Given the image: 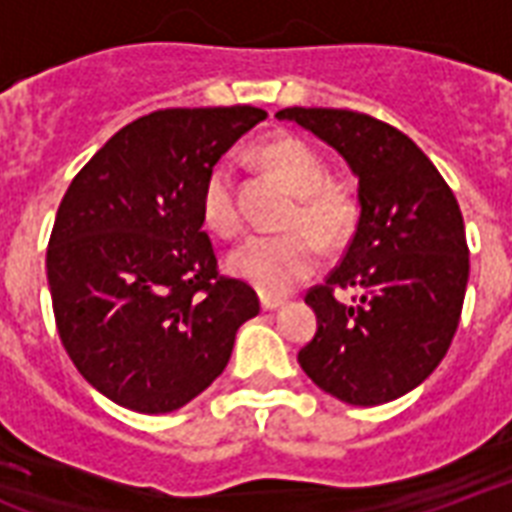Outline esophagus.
Wrapping results in <instances>:
<instances>
[{"label": "esophagus", "instance_id": "obj_1", "mask_svg": "<svg viewBox=\"0 0 512 512\" xmlns=\"http://www.w3.org/2000/svg\"><path fill=\"white\" fill-rule=\"evenodd\" d=\"M284 300L282 298H268V295H263V298H260V308H263V311H276V308L282 306Z\"/></svg>", "mask_w": 512, "mask_h": 512}]
</instances>
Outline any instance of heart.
I'll return each mask as SVG.
<instances>
[{"instance_id": "b5f03b06", "label": "heart", "mask_w": 512, "mask_h": 512, "mask_svg": "<svg viewBox=\"0 0 512 512\" xmlns=\"http://www.w3.org/2000/svg\"><path fill=\"white\" fill-rule=\"evenodd\" d=\"M260 161L295 193L282 225L292 233L252 236L228 255V271L263 295H284L317 271L319 249L341 244L357 222V198L349 187L327 179V163L300 136H273L260 150ZM204 222L217 236L241 230L239 187L228 161L209 169L201 190Z\"/></svg>"}]
</instances>
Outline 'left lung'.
Instances as JSON below:
<instances>
[{
  "instance_id": "left-lung-1",
  "label": "left lung",
  "mask_w": 512,
  "mask_h": 512,
  "mask_svg": "<svg viewBox=\"0 0 512 512\" xmlns=\"http://www.w3.org/2000/svg\"><path fill=\"white\" fill-rule=\"evenodd\" d=\"M276 117L335 147L360 179L349 247L306 292L317 335L300 349V368L349 405L397 400L438 368L462 317L470 249L459 204L427 155L389 123L325 107ZM341 289L355 292L351 304L337 300Z\"/></svg>"
}]
</instances>
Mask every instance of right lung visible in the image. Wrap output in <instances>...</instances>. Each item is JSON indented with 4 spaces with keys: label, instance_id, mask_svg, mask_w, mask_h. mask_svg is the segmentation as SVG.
Here are the masks:
<instances>
[{
    "label": "right lung",
    "instance_id": "add662e5",
    "mask_svg": "<svg viewBox=\"0 0 512 512\" xmlns=\"http://www.w3.org/2000/svg\"><path fill=\"white\" fill-rule=\"evenodd\" d=\"M265 109H158L120 128L58 206L48 284L66 354L112 403L171 413L220 376L257 292L217 271L201 190Z\"/></svg>",
    "mask_w": 512,
    "mask_h": 512
}]
</instances>
